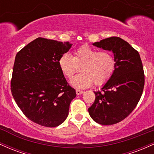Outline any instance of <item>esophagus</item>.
Masks as SVG:
<instances>
[{
    "instance_id": "esophagus-1",
    "label": "esophagus",
    "mask_w": 154,
    "mask_h": 154,
    "mask_svg": "<svg viewBox=\"0 0 154 154\" xmlns=\"http://www.w3.org/2000/svg\"><path fill=\"white\" fill-rule=\"evenodd\" d=\"M75 92H76L77 95H80V94H82L84 93V91L82 90H79V89H76V90H75Z\"/></svg>"
}]
</instances>
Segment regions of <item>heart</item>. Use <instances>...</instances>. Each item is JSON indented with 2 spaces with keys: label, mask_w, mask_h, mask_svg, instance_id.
<instances>
[{
  "label": "heart",
  "mask_w": 154,
  "mask_h": 154,
  "mask_svg": "<svg viewBox=\"0 0 154 154\" xmlns=\"http://www.w3.org/2000/svg\"><path fill=\"white\" fill-rule=\"evenodd\" d=\"M59 65L66 77L70 78L82 68V72L70 81L72 86L79 89L87 88L93 83L96 85L105 84L115 69V60L108 51H98L90 46H84L74 52L73 57L65 53L60 57Z\"/></svg>",
  "instance_id": "obj_1"
}]
</instances>
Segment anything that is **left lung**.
<instances>
[{"label": "left lung", "mask_w": 154, "mask_h": 154, "mask_svg": "<svg viewBox=\"0 0 154 154\" xmlns=\"http://www.w3.org/2000/svg\"><path fill=\"white\" fill-rule=\"evenodd\" d=\"M92 45L113 52L115 69L101 91H94L95 100L88 110L97 123L111 125L128 116L140 99L145 83L142 61L138 51L121 38H108Z\"/></svg>", "instance_id": "8db88e82"}]
</instances>
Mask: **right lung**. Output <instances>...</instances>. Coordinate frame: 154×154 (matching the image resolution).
<instances>
[{
  "label": "right lung",
  "instance_id": "add662e5",
  "mask_svg": "<svg viewBox=\"0 0 154 154\" xmlns=\"http://www.w3.org/2000/svg\"><path fill=\"white\" fill-rule=\"evenodd\" d=\"M72 45L38 38L16 55L11 94L22 113L34 123L55 127L68 117L76 93L64 77L59 60Z\"/></svg>",
  "mask_w": 154,
  "mask_h": 154
}]
</instances>
